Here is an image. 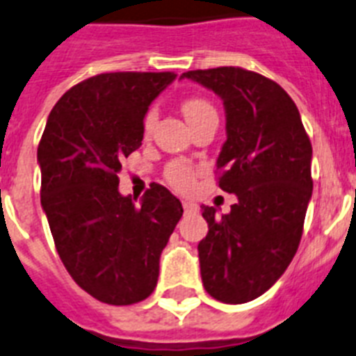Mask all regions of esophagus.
I'll return each mask as SVG.
<instances>
[{
  "mask_svg": "<svg viewBox=\"0 0 356 356\" xmlns=\"http://www.w3.org/2000/svg\"><path fill=\"white\" fill-rule=\"evenodd\" d=\"M181 205H184V211L185 212H196L198 211V205L193 202H181Z\"/></svg>",
  "mask_w": 356,
  "mask_h": 356,
  "instance_id": "1",
  "label": "esophagus"
}]
</instances>
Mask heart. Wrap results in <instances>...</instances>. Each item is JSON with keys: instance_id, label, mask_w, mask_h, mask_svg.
Listing matches in <instances>:
<instances>
[{"instance_id": "obj_1", "label": "heart", "mask_w": 356, "mask_h": 356, "mask_svg": "<svg viewBox=\"0 0 356 356\" xmlns=\"http://www.w3.org/2000/svg\"><path fill=\"white\" fill-rule=\"evenodd\" d=\"M211 113H216V111L211 106V102H207L205 99H198V97H196V99H189L184 102V115L189 124L196 122V120H200L202 117ZM154 122H156V109L153 108V109H149L144 117V131L151 133ZM165 176H167V181H169L172 187L184 191L187 189V187H191V184H193L194 169L189 165V163H185V162H172L171 165L167 167Z\"/></svg>"}]
</instances>
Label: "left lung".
<instances>
[{"label":"left lung","instance_id":"1","mask_svg":"<svg viewBox=\"0 0 356 356\" xmlns=\"http://www.w3.org/2000/svg\"><path fill=\"white\" fill-rule=\"evenodd\" d=\"M223 100L227 140L216 167L220 187L236 194L229 214L202 207L200 241L209 296L243 305L275 284L296 256L312 200V144L299 109L270 79L234 66L181 74Z\"/></svg>","mask_w":356,"mask_h":356}]
</instances>
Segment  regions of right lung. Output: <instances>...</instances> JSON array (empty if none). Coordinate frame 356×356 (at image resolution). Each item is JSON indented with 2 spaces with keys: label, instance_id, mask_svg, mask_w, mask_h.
Masks as SVG:
<instances>
[{
  "label": "right lung",
  "instance_id": "add662e5",
  "mask_svg": "<svg viewBox=\"0 0 356 356\" xmlns=\"http://www.w3.org/2000/svg\"><path fill=\"white\" fill-rule=\"evenodd\" d=\"M172 72H117L57 100L38 147L41 205L63 265L100 302L127 306L153 293L160 256L180 221V200L153 184L140 205L118 193L122 160L142 145L149 106Z\"/></svg>",
  "mask_w": 356,
  "mask_h": 356
}]
</instances>
